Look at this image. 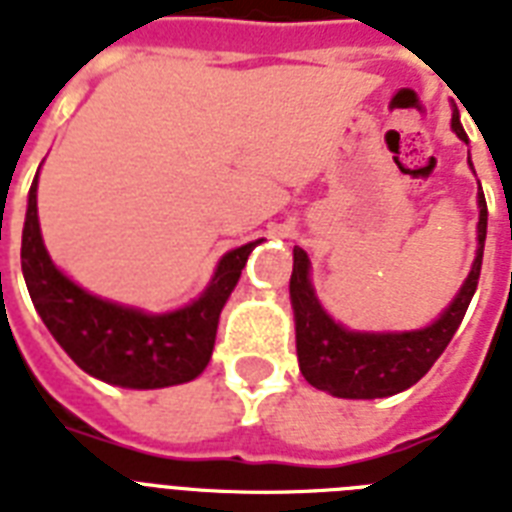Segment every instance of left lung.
<instances>
[{
	"mask_svg": "<svg viewBox=\"0 0 512 512\" xmlns=\"http://www.w3.org/2000/svg\"><path fill=\"white\" fill-rule=\"evenodd\" d=\"M452 128L465 139L458 112H452ZM479 252L463 289L444 315L421 331L405 334H355L326 315L313 294L307 278V255L294 247V270L289 281L294 321H297V357L299 371L321 392L344 397V400H376L397 394L429 373L447 344L458 331L465 310L471 305L479 286L481 260L486 239V199L479 194Z\"/></svg>",
	"mask_w": 512,
	"mask_h": 512,
	"instance_id": "left-lung-1",
	"label": "left lung"
}]
</instances>
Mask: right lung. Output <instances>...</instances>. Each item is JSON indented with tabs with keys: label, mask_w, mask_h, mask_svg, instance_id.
I'll return each mask as SVG.
<instances>
[{
	"label": "right lung",
	"mask_w": 512,
	"mask_h": 512,
	"mask_svg": "<svg viewBox=\"0 0 512 512\" xmlns=\"http://www.w3.org/2000/svg\"><path fill=\"white\" fill-rule=\"evenodd\" d=\"M36 181L39 173L28 191L20 265L33 307L62 350L89 376L128 389H160L197 378L213 355L220 310L257 242L228 252L197 302L168 315H144L83 292L54 268L41 242Z\"/></svg>",
	"instance_id": "1"
}]
</instances>
